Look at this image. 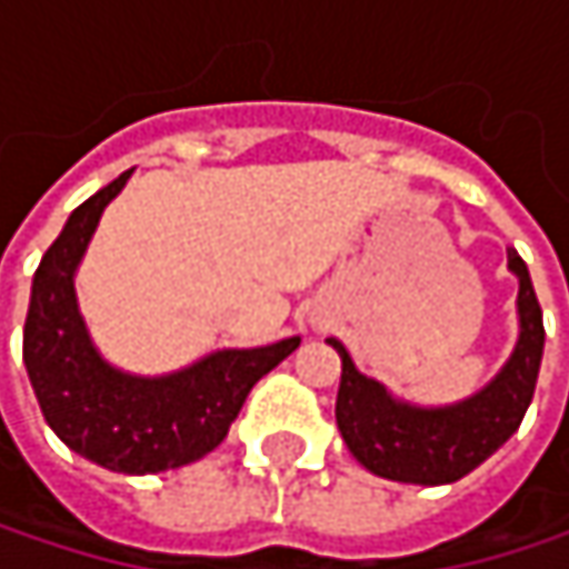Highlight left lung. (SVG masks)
I'll return each mask as SVG.
<instances>
[{
    "instance_id": "1",
    "label": "left lung",
    "mask_w": 569,
    "mask_h": 569,
    "mask_svg": "<svg viewBox=\"0 0 569 569\" xmlns=\"http://www.w3.org/2000/svg\"><path fill=\"white\" fill-rule=\"evenodd\" d=\"M508 267L517 277L520 336L505 369L471 398L421 408L389 396V389L362 376L339 339L329 346L342 359L336 396V425L342 441L372 475L401 485H451L488 461L523 421L533 398L543 356V312L530 283L527 263L508 250Z\"/></svg>"
}]
</instances>
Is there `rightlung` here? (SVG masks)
<instances>
[{"instance_id": "add662e5", "label": "right lung", "mask_w": 569, "mask_h": 569, "mask_svg": "<svg viewBox=\"0 0 569 569\" xmlns=\"http://www.w3.org/2000/svg\"><path fill=\"white\" fill-rule=\"evenodd\" d=\"M128 177H114L74 207L46 250L32 280L22 359L46 421L74 455L121 475H158L213 451L250 389L299 346V336L260 349H220L154 379L101 359L78 312L74 270Z\"/></svg>"}]
</instances>
